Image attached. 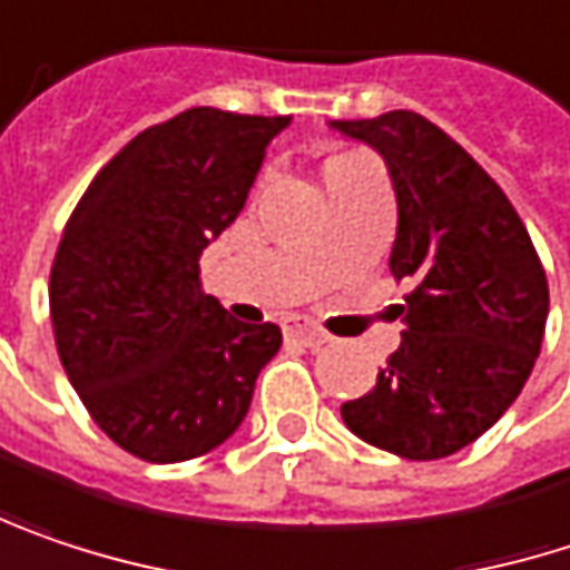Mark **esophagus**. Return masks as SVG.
<instances>
[{
	"mask_svg": "<svg viewBox=\"0 0 570 570\" xmlns=\"http://www.w3.org/2000/svg\"><path fill=\"white\" fill-rule=\"evenodd\" d=\"M286 336L303 342V345H309V348H320V345L330 342V333H326V330H320L316 323H306V320H293V323L286 326Z\"/></svg>",
	"mask_w": 570,
	"mask_h": 570,
	"instance_id": "1",
	"label": "esophagus"
}]
</instances>
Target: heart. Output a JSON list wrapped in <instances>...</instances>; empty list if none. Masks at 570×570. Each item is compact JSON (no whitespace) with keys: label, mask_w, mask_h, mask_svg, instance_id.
Returning a JSON list of instances; mask_svg holds the SVG:
<instances>
[{"label":"heart","mask_w":570,"mask_h":570,"mask_svg":"<svg viewBox=\"0 0 570 570\" xmlns=\"http://www.w3.org/2000/svg\"><path fill=\"white\" fill-rule=\"evenodd\" d=\"M365 163H372V159H368V156H362V153H342V156H333V159L326 163V173L348 169V166H365Z\"/></svg>","instance_id":"b5f03b06"}]
</instances>
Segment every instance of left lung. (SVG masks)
<instances>
[{
  "label": "left lung",
  "instance_id": "left-lung-1",
  "mask_svg": "<svg viewBox=\"0 0 570 570\" xmlns=\"http://www.w3.org/2000/svg\"><path fill=\"white\" fill-rule=\"evenodd\" d=\"M382 153L397 198L394 281L404 333L345 428L404 460H440L487 434L539 358L548 281L519 212L487 169L414 110L333 120Z\"/></svg>",
  "mask_w": 570,
  "mask_h": 570
}]
</instances>
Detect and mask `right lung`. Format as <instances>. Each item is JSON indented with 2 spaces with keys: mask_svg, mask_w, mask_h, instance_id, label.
Returning <instances> with one entry per match:
<instances>
[{
  "mask_svg": "<svg viewBox=\"0 0 570 570\" xmlns=\"http://www.w3.org/2000/svg\"><path fill=\"white\" fill-rule=\"evenodd\" d=\"M289 117L191 107L94 176L51 264L61 365L94 424L149 463H181L240 428L274 323H237L202 289V250L240 215Z\"/></svg>",
  "mask_w": 570,
  "mask_h": 570,
  "instance_id": "right-lung-1",
  "label": "right lung"
}]
</instances>
